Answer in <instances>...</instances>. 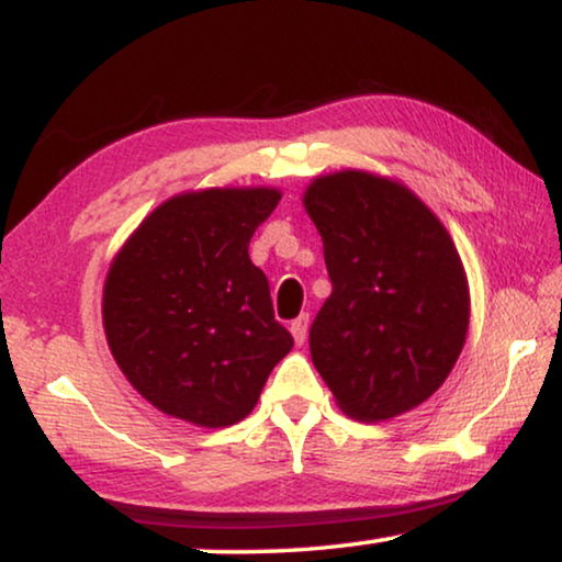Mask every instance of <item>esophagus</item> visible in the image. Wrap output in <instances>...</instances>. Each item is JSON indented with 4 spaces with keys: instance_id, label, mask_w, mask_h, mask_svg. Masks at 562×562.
<instances>
[{
    "instance_id": "34e87169",
    "label": "esophagus",
    "mask_w": 562,
    "mask_h": 562,
    "mask_svg": "<svg viewBox=\"0 0 562 562\" xmlns=\"http://www.w3.org/2000/svg\"><path fill=\"white\" fill-rule=\"evenodd\" d=\"M306 329H310V314H302V317L291 322V335H294V342L296 345H304Z\"/></svg>"
}]
</instances>
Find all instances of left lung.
<instances>
[{"label": "left lung", "instance_id": "obj_1", "mask_svg": "<svg viewBox=\"0 0 562 562\" xmlns=\"http://www.w3.org/2000/svg\"><path fill=\"white\" fill-rule=\"evenodd\" d=\"M302 204L333 281L310 329L314 368L352 419L417 409L450 375L471 322L450 233L409 187L360 168L312 179Z\"/></svg>", "mask_w": 562, "mask_h": 562}]
</instances>
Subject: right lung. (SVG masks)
Returning a JSON list of instances; mask_svg holds the SVG:
<instances>
[{
  "mask_svg": "<svg viewBox=\"0 0 562 562\" xmlns=\"http://www.w3.org/2000/svg\"><path fill=\"white\" fill-rule=\"evenodd\" d=\"M279 202L276 187L181 191L114 252L102 291L106 345L130 386L168 417L237 425L294 348L248 256Z\"/></svg>",
  "mask_w": 562,
  "mask_h": 562,
  "instance_id": "1",
  "label": "right lung"
}]
</instances>
